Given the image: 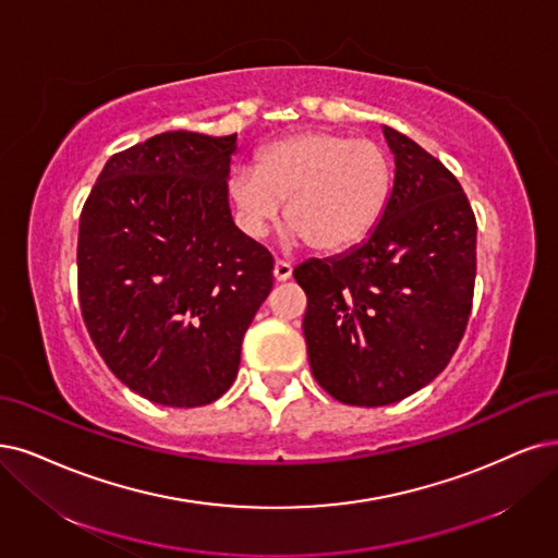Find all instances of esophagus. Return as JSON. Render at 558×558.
Instances as JSON below:
<instances>
[{"instance_id":"esophagus-1","label":"esophagus","mask_w":558,"mask_h":558,"mask_svg":"<svg viewBox=\"0 0 558 558\" xmlns=\"http://www.w3.org/2000/svg\"><path fill=\"white\" fill-rule=\"evenodd\" d=\"M274 276L278 282H284L292 278V264L290 262H282V259H276L274 264Z\"/></svg>"}]
</instances>
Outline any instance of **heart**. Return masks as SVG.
<instances>
[{"mask_svg": "<svg viewBox=\"0 0 558 558\" xmlns=\"http://www.w3.org/2000/svg\"><path fill=\"white\" fill-rule=\"evenodd\" d=\"M390 195V162L379 144L336 133L303 131L259 149L255 170L230 179L236 218L264 236L280 214L290 234L317 253H338L363 241L379 222Z\"/></svg>", "mask_w": 558, "mask_h": 558, "instance_id": "b5f03b06", "label": "heart"}]
</instances>
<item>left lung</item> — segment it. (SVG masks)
Returning <instances> with one entry per match:
<instances>
[{
  "mask_svg": "<svg viewBox=\"0 0 558 558\" xmlns=\"http://www.w3.org/2000/svg\"><path fill=\"white\" fill-rule=\"evenodd\" d=\"M393 191L367 239L307 259L303 336L317 384L344 404L409 398L448 365L476 282V216L460 181L423 147L384 126Z\"/></svg>",
  "mask_w": 558,
  "mask_h": 558,
  "instance_id": "1",
  "label": "left lung"
}]
</instances>
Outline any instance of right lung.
<instances>
[{"label":"right lung","mask_w":558,"mask_h":558,"mask_svg":"<svg viewBox=\"0 0 558 558\" xmlns=\"http://www.w3.org/2000/svg\"><path fill=\"white\" fill-rule=\"evenodd\" d=\"M236 133L172 131L114 154L80 216L82 319L114 377L165 407L218 400L274 287L227 199Z\"/></svg>","instance_id":"1"}]
</instances>
